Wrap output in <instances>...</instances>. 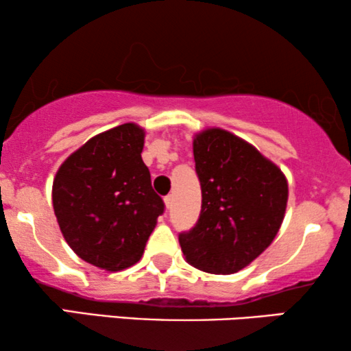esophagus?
<instances>
[{
  "mask_svg": "<svg viewBox=\"0 0 351 351\" xmlns=\"http://www.w3.org/2000/svg\"><path fill=\"white\" fill-rule=\"evenodd\" d=\"M165 206H166V209H171V206H172V196L171 195L166 196V198H165Z\"/></svg>",
  "mask_w": 351,
  "mask_h": 351,
  "instance_id": "1",
  "label": "esophagus"
}]
</instances>
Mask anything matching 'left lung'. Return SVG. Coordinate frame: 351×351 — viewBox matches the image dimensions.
<instances>
[{
  "label": "left lung",
  "mask_w": 351,
  "mask_h": 351,
  "mask_svg": "<svg viewBox=\"0 0 351 351\" xmlns=\"http://www.w3.org/2000/svg\"><path fill=\"white\" fill-rule=\"evenodd\" d=\"M201 214L179 243L185 261L206 273L232 275L273 243L286 214L289 186L280 167L252 143L222 128L193 137Z\"/></svg>",
  "instance_id": "obj_1"
}]
</instances>
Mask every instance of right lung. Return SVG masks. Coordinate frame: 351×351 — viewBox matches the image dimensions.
I'll list each match as a JSON object with an SVG mask.
<instances>
[{"instance_id": "obj_1", "label": "right lung", "mask_w": 351, "mask_h": 351, "mask_svg": "<svg viewBox=\"0 0 351 351\" xmlns=\"http://www.w3.org/2000/svg\"><path fill=\"white\" fill-rule=\"evenodd\" d=\"M145 129L124 123L90 137L62 162L52 182V208L76 256L107 271L141 261L162 199L142 161Z\"/></svg>"}]
</instances>
